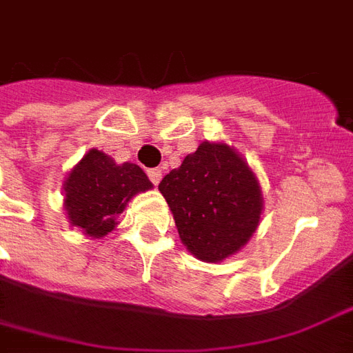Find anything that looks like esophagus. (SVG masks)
Masks as SVG:
<instances>
[{
  "mask_svg": "<svg viewBox=\"0 0 353 353\" xmlns=\"http://www.w3.org/2000/svg\"><path fill=\"white\" fill-rule=\"evenodd\" d=\"M148 176H150L151 183L159 185L161 183V177H163V172H161L159 168H151V170H148Z\"/></svg>",
  "mask_w": 353,
  "mask_h": 353,
  "instance_id": "obj_1",
  "label": "esophagus"
}]
</instances>
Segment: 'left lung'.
<instances>
[{
    "label": "left lung",
    "mask_w": 353,
    "mask_h": 353,
    "mask_svg": "<svg viewBox=\"0 0 353 353\" xmlns=\"http://www.w3.org/2000/svg\"><path fill=\"white\" fill-rule=\"evenodd\" d=\"M181 243L203 262H221L247 245L260 224L263 198L234 148L202 142L159 183Z\"/></svg>",
    "instance_id": "8db88e82"
}]
</instances>
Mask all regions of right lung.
<instances>
[{"label":"right lung","mask_w":353,"mask_h":353,"mask_svg":"<svg viewBox=\"0 0 353 353\" xmlns=\"http://www.w3.org/2000/svg\"><path fill=\"white\" fill-rule=\"evenodd\" d=\"M151 187L138 164H116L103 151L90 150L65 179V211L72 226L101 239L116 228L130 198Z\"/></svg>","instance_id":"add662e5"}]
</instances>
